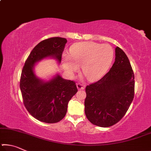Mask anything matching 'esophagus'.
<instances>
[{"mask_svg": "<svg viewBox=\"0 0 151 151\" xmlns=\"http://www.w3.org/2000/svg\"><path fill=\"white\" fill-rule=\"evenodd\" d=\"M76 87H77L78 90H83V89H85V86L84 85H82V84L77 83L76 84Z\"/></svg>", "mask_w": 151, "mask_h": 151, "instance_id": "1", "label": "esophagus"}]
</instances>
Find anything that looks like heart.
<instances>
[{"label": "heart", "mask_w": 151, "mask_h": 151, "mask_svg": "<svg viewBox=\"0 0 151 151\" xmlns=\"http://www.w3.org/2000/svg\"><path fill=\"white\" fill-rule=\"evenodd\" d=\"M114 51L111 46L94 42H81L70 49V55H63V66L73 76L81 66L82 72L90 81H95L105 75L111 66Z\"/></svg>", "instance_id": "obj_1"}]
</instances>
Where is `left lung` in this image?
<instances>
[{
    "mask_svg": "<svg viewBox=\"0 0 151 151\" xmlns=\"http://www.w3.org/2000/svg\"><path fill=\"white\" fill-rule=\"evenodd\" d=\"M85 91V112L91 123L109 127L124 116L134 98V76L121 48H115V61L109 72Z\"/></svg>",
    "mask_w": 151,
    "mask_h": 151,
    "instance_id": "obj_1",
    "label": "left lung"
}]
</instances>
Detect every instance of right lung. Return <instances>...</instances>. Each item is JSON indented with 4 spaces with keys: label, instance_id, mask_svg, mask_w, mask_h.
Instances as JSON below:
<instances>
[{
    "label": "right lung",
    "instance_id": "obj_1",
    "mask_svg": "<svg viewBox=\"0 0 151 151\" xmlns=\"http://www.w3.org/2000/svg\"><path fill=\"white\" fill-rule=\"evenodd\" d=\"M66 42L65 38L53 37L39 42L22 70L20 88L24 106L34 118L46 123H55L65 117L68 102L78 90L75 82L58 73L49 80H42L36 75L35 68L37 63L47 58L60 64Z\"/></svg>",
    "mask_w": 151,
    "mask_h": 151
}]
</instances>
